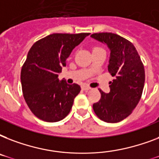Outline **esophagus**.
I'll use <instances>...</instances> for the list:
<instances>
[{
  "label": "esophagus",
  "mask_w": 159,
  "mask_h": 159,
  "mask_svg": "<svg viewBox=\"0 0 159 159\" xmlns=\"http://www.w3.org/2000/svg\"><path fill=\"white\" fill-rule=\"evenodd\" d=\"M82 90H84V91H88V90H90L91 89V87H88V86H82Z\"/></svg>",
  "instance_id": "1"
}]
</instances>
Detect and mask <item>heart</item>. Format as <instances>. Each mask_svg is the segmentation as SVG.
I'll return each instance as SVG.
<instances>
[{
	"instance_id": "heart-1",
	"label": "heart",
	"mask_w": 159,
	"mask_h": 159,
	"mask_svg": "<svg viewBox=\"0 0 159 159\" xmlns=\"http://www.w3.org/2000/svg\"><path fill=\"white\" fill-rule=\"evenodd\" d=\"M97 48H98V47H97V48H95L94 49H97Z\"/></svg>"
}]
</instances>
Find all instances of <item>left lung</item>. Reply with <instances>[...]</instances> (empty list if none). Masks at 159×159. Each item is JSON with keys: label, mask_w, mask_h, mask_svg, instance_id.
<instances>
[{"label": "left lung", "mask_w": 159, "mask_h": 159, "mask_svg": "<svg viewBox=\"0 0 159 159\" xmlns=\"http://www.w3.org/2000/svg\"><path fill=\"white\" fill-rule=\"evenodd\" d=\"M91 37L108 46V71L115 77L110 82L109 93L100 90L102 97L93 104V110L102 120L117 123L128 117L140 100L145 81L144 67L134 44L126 39L113 33H96Z\"/></svg>", "instance_id": "8db88e82"}]
</instances>
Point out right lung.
<instances>
[{"mask_svg":"<svg viewBox=\"0 0 159 159\" xmlns=\"http://www.w3.org/2000/svg\"><path fill=\"white\" fill-rule=\"evenodd\" d=\"M89 33L53 34L34 43L21 69L24 98L32 113L47 122H57L69 114L79 85L57 77L72 49Z\"/></svg>","mask_w":159,"mask_h":159,"instance_id":"right-lung-1","label":"right lung"}]
</instances>
